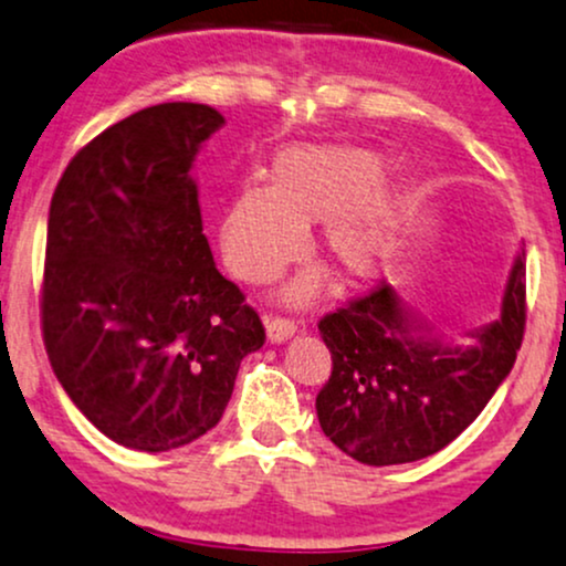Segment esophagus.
Here are the masks:
<instances>
[{"instance_id": "1", "label": "esophagus", "mask_w": 566, "mask_h": 566, "mask_svg": "<svg viewBox=\"0 0 566 566\" xmlns=\"http://www.w3.org/2000/svg\"><path fill=\"white\" fill-rule=\"evenodd\" d=\"M264 325H268V338L272 344H281L285 338L296 334V323L289 321V317H264Z\"/></svg>"}]
</instances>
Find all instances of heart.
<instances>
[{
	"label": "heart",
	"instance_id": "heart-1",
	"mask_svg": "<svg viewBox=\"0 0 566 566\" xmlns=\"http://www.w3.org/2000/svg\"><path fill=\"white\" fill-rule=\"evenodd\" d=\"M381 158L349 145H291L270 164V185H245L219 222V245L232 275L277 281L307 251V228L321 224V254L347 281H374L389 270L402 241L408 196L381 175ZM315 275L285 291L289 302L315 294Z\"/></svg>",
	"mask_w": 566,
	"mask_h": 566
}]
</instances>
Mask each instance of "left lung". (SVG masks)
I'll return each instance as SVG.
<instances>
[{"mask_svg": "<svg viewBox=\"0 0 566 566\" xmlns=\"http://www.w3.org/2000/svg\"><path fill=\"white\" fill-rule=\"evenodd\" d=\"M524 259L511 270L501 317L469 331V344L427 336L389 283L321 317L331 352L317 418L342 453L368 467L440 453L482 413L511 374L527 321Z\"/></svg>", "mask_w": 566, "mask_h": 566, "instance_id": "obj_1", "label": "left lung"}]
</instances>
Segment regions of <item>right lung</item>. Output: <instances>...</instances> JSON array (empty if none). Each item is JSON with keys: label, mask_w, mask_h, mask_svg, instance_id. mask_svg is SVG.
Listing matches in <instances>:
<instances>
[{"label": "right lung", "mask_w": 566, "mask_h": 566, "mask_svg": "<svg viewBox=\"0 0 566 566\" xmlns=\"http://www.w3.org/2000/svg\"><path fill=\"white\" fill-rule=\"evenodd\" d=\"M222 124L201 103L132 113L71 158L52 196L44 349L73 405L124 448L164 453L214 429L264 344L217 270L190 177Z\"/></svg>", "instance_id": "1"}]
</instances>
